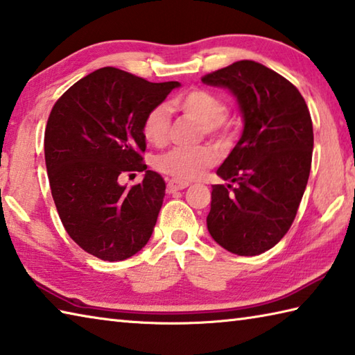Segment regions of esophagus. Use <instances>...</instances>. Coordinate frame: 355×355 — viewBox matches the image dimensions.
Wrapping results in <instances>:
<instances>
[{
  "label": "esophagus",
  "mask_w": 355,
  "mask_h": 355,
  "mask_svg": "<svg viewBox=\"0 0 355 355\" xmlns=\"http://www.w3.org/2000/svg\"><path fill=\"white\" fill-rule=\"evenodd\" d=\"M188 186L189 183L178 182V180H169V183H167V192H169V194H173V192L182 191L184 188H188Z\"/></svg>",
  "instance_id": "1"
}]
</instances>
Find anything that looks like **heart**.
Here are the masks:
<instances>
[{
	"label": "heart",
	"instance_id": "heart-1",
	"mask_svg": "<svg viewBox=\"0 0 355 355\" xmlns=\"http://www.w3.org/2000/svg\"><path fill=\"white\" fill-rule=\"evenodd\" d=\"M172 107L177 112L200 122L202 132L208 137L227 138L231 133L230 122L225 118L227 105L218 98L206 89L194 88L177 96L172 101ZM171 130V112L166 105H158L147 113L143 122V135L147 143L153 146H163L169 138ZM216 152L208 146L197 147H175L159 155L155 166L159 172L166 173L178 182H191L216 163Z\"/></svg>",
	"mask_w": 355,
	"mask_h": 355
}]
</instances>
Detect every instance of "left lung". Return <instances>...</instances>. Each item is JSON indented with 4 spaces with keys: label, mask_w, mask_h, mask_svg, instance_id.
<instances>
[{
    "label": "left lung",
    "mask_w": 355,
    "mask_h": 355,
    "mask_svg": "<svg viewBox=\"0 0 355 355\" xmlns=\"http://www.w3.org/2000/svg\"><path fill=\"white\" fill-rule=\"evenodd\" d=\"M230 89L243 132L217 169L206 225L212 239L239 256L275 247L295 220L312 164L313 128L306 101L281 74L241 60L202 77Z\"/></svg>",
    "instance_id": "left-lung-1"
}]
</instances>
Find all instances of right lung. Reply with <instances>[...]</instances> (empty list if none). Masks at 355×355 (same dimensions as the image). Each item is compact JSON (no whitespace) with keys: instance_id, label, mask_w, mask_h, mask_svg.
<instances>
[{"instance_id":"obj_1","label":"right lung","mask_w":355,"mask_h":355,"mask_svg":"<svg viewBox=\"0 0 355 355\" xmlns=\"http://www.w3.org/2000/svg\"><path fill=\"white\" fill-rule=\"evenodd\" d=\"M178 87L105 67L76 82L51 110L44 130L51 194L71 239L102 261H124L150 239L163 177L146 171L130 190L119 177L147 169L143 122Z\"/></svg>"}]
</instances>
